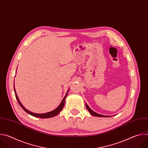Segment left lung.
Returning a JSON list of instances; mask_svg holds the SVG:
<instances>
[{"label":"left lung","instance_id":"left-lung-1","mask_svg":"<svg viewBox=\"0 0 148 148\" xmlns=\"http://www.w3.org/2000/svg\"><path fill=\"white\" fill-rule=\"evenodd\" d=\"M86 108L88 110V111L90 112V113L93 115V116H98V117H111V116H107V115H101V114H97L96 112H95L94 111H93L89 107L88 105L86 103Z\"/></svg>","mask_w":148,"mask_h":148}]
</instances>
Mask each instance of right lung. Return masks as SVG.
<instances>
[{"label":"right lung","mask_w":148,"mask_h":148,"mask_svg":"<svg viewBox=\"0 0 148 148\" xmlns=\"http://www.w3.org/2000/svg\"><path fill=\"white\" fill-rule=\"evenodd\" d=\"M14 93H15V95H16V98L19 103V105L21 106V107H22L27 113H28L29 114L33 116H35V117H37V118H51V117H53V116H55L56 115H57L60 112V111L62 110L63 107H64V103H65V99H66V98L67 97V94H68V92H69V90L67 91V94H66L65 97L63 98L61 102L60 103V104L59 105V106L56 108L54 110L52 111H50V112H47V113H45V114H36V113H34V112H32L29 111H28L27 110H26L24 107L23 105L22 104V103H21L20 102V100L18 99V97L17 95V94L16 92V90H15V88H14Z\"/></svg>","instance_id":"add662e5"}]
</instances>
